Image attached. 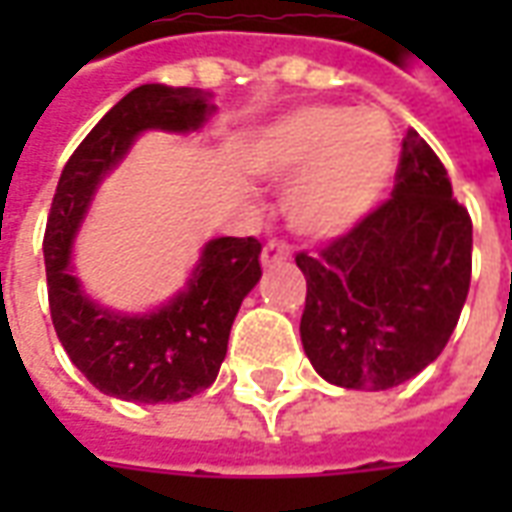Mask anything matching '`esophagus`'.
<instances>
[{"label":"esophagus","instance_id":"obj_1","mask_svg":"<svg viewBox=\"0 0 512 512\" xmlns=\"http://www.w3.org/2000/svg\"><path fill=\"white\" fill-rule=\"evenodd\" d=\"M290 257V246L279 244V241H268L266 246H263V252H260V263H263V268H274L279 266V263H285Z\"/></svg>","mask_w":512,"mask_h":512}]
</instances>
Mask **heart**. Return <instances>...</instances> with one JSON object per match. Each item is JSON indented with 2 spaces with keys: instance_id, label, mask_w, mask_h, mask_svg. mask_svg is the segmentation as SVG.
<instances>
[{
  "instance_id": "obj_1",
  "label": "heart",
  "mask_w": 512,
  "mask_h": 512,
  "mask_svg": "<svg viewBox=\"0 0 512 512\" xmlns=\"http://www.w3.org/2000/svg\"><path fill=\"white\" fill-rule=\"evenodd\" d=\"M395 123L381 109L301 104L260 128L244 164L266 180H292L285 213L307 238H334L376 208L397 169Z\"/></svg>"
}]
</instances>
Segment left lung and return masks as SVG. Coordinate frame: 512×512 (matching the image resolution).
<instances>
[{"mask_svg":"<svg viewBox=\"0 0 512 512\" xmlns=\"http://www.w3.org/2000/svg\"><path fill=\"white\" fill-rule=\"evenodd\" d=\"M392 200L321 255H299L307 279L301 345L315 373L381 392L422 373L458 326L472 279V219L447 169L408 128Z\"/></svg>","mask_w":512,"mask_h":512,"instance_id":"obj_1","label":"left lung"}]
</instances>
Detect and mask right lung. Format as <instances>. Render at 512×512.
Masks as SVG:
<instances>
[{"mask_svg":"<svg viewBox=\"0 0 512 512\" xmlns=\"http://www.w3.org/2000/svg\"><path fill=\"white\" fill-rule=\"evenodd\" d=\"M216 115L213 93L139 84L84 136L51 202L43 260L51 321L90 384L128 403H180L216 381L241 301L260 282L257 238H211L178 293L145 312L106 307L84 290L73 244L87 211L147 131L194 134Z\"/></svg>","mask_w":512,"mask_h":512,"instance_id":"obj_1","label":"right lung"}]
</instances>
